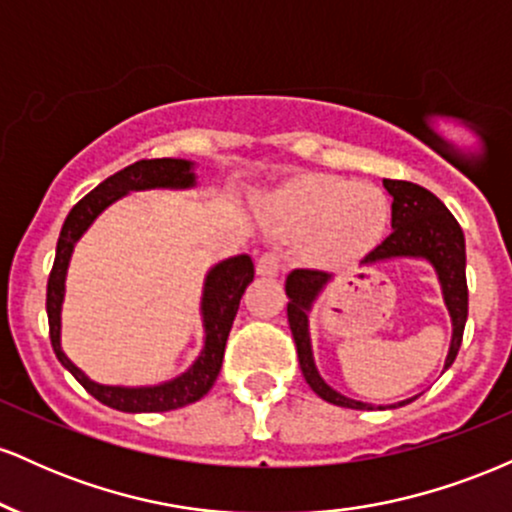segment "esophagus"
Returning <instances> with one entry per match:
<instances>
[{
  "instance_id": "1",
  "label": "esophagus",
  "mask_w": 512,
  "mask_h": 512,
  "mask_svg": "<svg viewBox=\"0 0 512 512\" xmlns=\"http://www.w3.org/2000/svg\"><path fill=\"white\" fill-rule=\"evenodd\" d=\"M281 269V260L276 252H264V255L257 260V274L262 276H276Z\"/></svg>"
}]
</instances>
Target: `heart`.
Here are the masks:
<instances>
[{
  "mask_svg": "<svg viewBox=\"0 0 512 512\" xmlns=\"http://www.w3.org/2000/svg\"><path fill=\"white\" fill-rule=\"evenodd\" d=\"M274 219L289 236L317 233L322 255L354 260L383 240L390 202L378 187L337 175H313L274 199Z\"/></svg>",
  "mask_w": 512,
  "mask_h": 512,
  "instance_id": "heart-1",
  "label": "heart"
}]
</instances>
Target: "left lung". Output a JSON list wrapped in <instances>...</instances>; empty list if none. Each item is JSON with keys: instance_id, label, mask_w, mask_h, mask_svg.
Returning <instances> with one entry per match:
<instances>
[{"instance_id": "8db88e82", "label": "left lung", "mask_w": 512, "mask_h": 512, "mask_svg": "<svg viewBox=\"0 0 512 512\" xmlns=\"http://www.w3.org/2000/svg\"><path fill=\"white\" fill-rule=\"evenodd\" d=\"M383 185L392 197V233L378 248L363 257V264L395 260V257H419V260L433 264L440 281V291H443L445 308H448L452 320L450 351L448 358H445V370H448L452 361H455L457 351H460L469 305L467 274H464V267H467L464 233L448 207L433 192H428L426 187L414 185V182L407 180H383ZM330 279L332 276L320 272V269H293L286 276V296H289L286 313H289V327L293 342H296L298 363H301L305 383L313 387L315 395L325 399V402L346 409H373V404L339 395L337 390H332L320 378L315 368L308 334V310L317 298V293L325 289ZM409 402L411 399H404L397 407Z\"/></svg>"}]
</instances>
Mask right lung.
Segmentation results:
<instances>
[{
	"instance_id": "add662e5",
	"label": "right lung",
	"mask_w": 512,
	"mask_h": 512,
	"mask_svg": "<svg viewBox=\"0 0 512 512\" xmlns=\"http://www.w3.org/2000/svg\"><path fill=\"white\" fill-rule=\"evenodd\" d=\"M195 185V173L192 163L182 158H151V161H137L132 166L122 168L120 173L110 175L103 180L96 190H91L84 199L74 204L69 216L64 219V226L57 240L55 264L48 279V322H50V342L55 349V356L69 373L84 385L88 395H93L105 407L117 411H170L180 409L185 404L202 399L219 378L223 363V351H226V339L231 332L233 320H236L240 298L250 281L255 279V264L248 255L231 257L216 264L204 279L202 293V320H204V349L197 356L185 373L178 375L168 383L151 385V387H115V385H98L91 378H86L79 368L64 356L60 344L62 330V301H64V279H67V267L72 260V250L76 240L84 236V231L96 221L105 207L115 199L125 197L134 190H154V187H173V190H185Z\"/></svg>"
}]
</instances>
